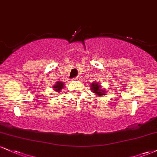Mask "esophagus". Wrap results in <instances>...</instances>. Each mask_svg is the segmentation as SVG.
Masks as SVG:
<instances>
[{
  "label": "esophagus",
  "instance_id": "34e87169",
  "mask_svg": "<svg viewBox=\"0 0 157 157\" xmlns=\"http://www.w3.org/2000/svg\"><path fill=\"white\" fill-rule=\"evenodd\" d=\"M74 80L80 81V80H81V77L80 76H77V77H75V78H74Z\"/></svg>",
  "mask_w": 157,
  "mask_h": 157
}]
</instances>
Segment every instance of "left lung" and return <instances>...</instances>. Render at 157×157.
I'll return each mask as SVG.
<instances>
[{"mask_svg": "<svg viewBox=\"0 0 157 157\" xmlns=\"http://www.w3.org/2000/svg\"><path fill=\"white\" fill-rule=\"evenodd\" d=\"M91 90L94 94L98 95V96L103 97L104 95L106 94L105 90L102 89L100 85L97 82H94L92 84H91Z\"/></svg>", "mask_w": 157, "mask_h": 157, "instance_id": "left-lung-1", "label": "left lung"}]
</instances>
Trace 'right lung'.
I'll use <instances>...</instances> for the list:
<instances>
[{
	"mask_svg": "<svg viewBox=\"0 0 157 157\" xmlns=\"http://www.w3.org/2000/svg\"><path fill=\"white\" fill-rule=\"evenodd\" d=\"M63 87H64V84L63 83V82H60V81H57L55 86H53V89L55 90V91H57V92L58 93L60 92L61 89H62Z\"/></svg>",
	"mask_w": 157,
	"mask_h": 157,
	"instance_id": "right-lung-1",
	"label": "right lung"
}]
</instances>
